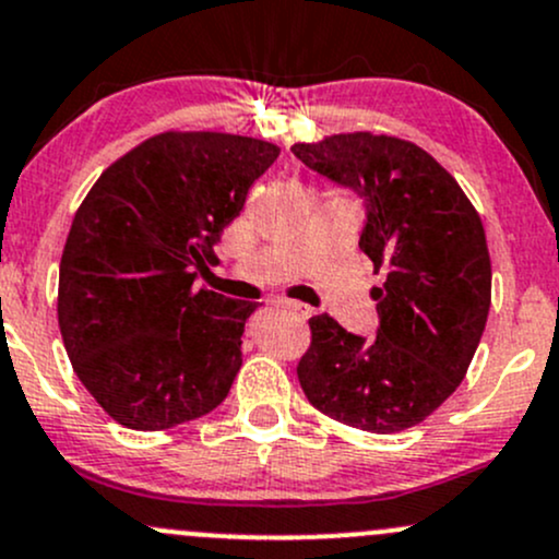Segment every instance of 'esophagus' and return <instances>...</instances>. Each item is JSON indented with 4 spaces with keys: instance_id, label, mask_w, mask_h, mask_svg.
Instances as JSON below:
<instances>
[{
    "instance_id": "1",
    "label": "esophagus",
    "mask_w": 559,
    "mask_h": 559,
    "mask_svg": "<svg viewBox=\"0 0 559 559\" xmlns=\"http://www.w3.org/2000/svg\"><path fill=\"white\" fill-rule=\"evenodd\" d=\"M273 305H275V308L292 310V313L299 316V319H308V316H310V308H308V305H302V302H295V299L275 297V299H273Z\"/></svg>"
}]
</instances>
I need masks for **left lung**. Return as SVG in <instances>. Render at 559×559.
Wrapping results in <instances>:
<instances>
[{
    "label": "left lung",
    "instance_id": "1",
    "mask_svg": "<svg viewBox=\"0 0 559 559\" xmlns=\"http://www.w3.org/2000/svg\"><path fill=\"white\" fill-rule=\"evenodd\" d=\"M292 152L367 201L358 249L385 270L374 286V337L313 316L297 378L316 409L345 426L396 433L418 426L466 378L492 289L481 219L448 168L415 141L332 133Z\"/></svg>",
    "mask_w": 559,
    "mask_h": 559
}]
</instances>
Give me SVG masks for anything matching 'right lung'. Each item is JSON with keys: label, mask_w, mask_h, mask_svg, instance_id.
<instances>
[{"label": "right lung", "mask_w": 559, "mask_h": 559, "mask_svg": "<svg viewBox=\"0 0 559 559\" xmlns=\"http://www.w3.org/2000/svg\"><path fill=\"white\" fill-rule=\"evenodd\" d=\"M281 155L264 139L163 131L96 179L58 273V326L98 407L163 431L225 402L254 302L198 289L211 246Z\"/></svg>", "instance_id": "1"}]
</instances>
